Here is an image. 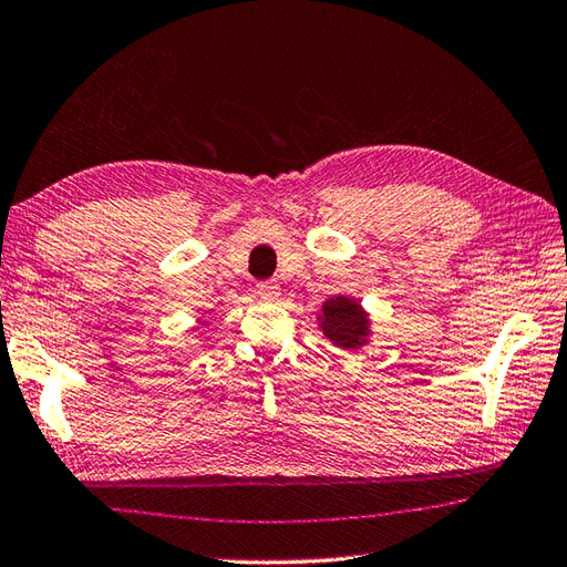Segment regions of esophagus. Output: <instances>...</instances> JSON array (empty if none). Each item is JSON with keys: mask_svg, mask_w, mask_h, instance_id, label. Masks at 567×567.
I'll use <instances>...</instances> for the list:
<instances>
[{"mask_svg": "<svg viewBox=\"0 0 567 567\" xmlns=\"http://www.w3.org/2000/svg\"><path fill=\"white\" fill-rule=\"evenodd\" d=\"M257 296H259L261 300H276V298L281 296V288L276 286L274 281H264V284L257 286Z\"/></svg>", "mask_w": 567, "mask_h": 567, "instance_id": "esophagus-1", "label": "esophagus"}]
</instances>
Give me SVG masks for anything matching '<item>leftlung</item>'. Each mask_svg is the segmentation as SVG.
<instances>
[{
    "label": "left lung",
    "mask_w": 567,
    "mask_h": 567,
    "mask_svg": "<svg viewBox=\"0 0 567 567\" xmlns=\"http://www.w3.org/2000/svg\"><path fill=\"white\" fill-rule=\"evenodd\" d=\"M318 328L340 350H360L372 338V320L360 306V300L348 296H332L322 303Z\"/></svg>",
    "instance_id": "obj_1"
}]
</instances>
